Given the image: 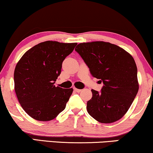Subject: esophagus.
Returning a JSON list of instances; mask_svg holds the SVG:
<instances>
[{
    "mask_svg": "<svg viewBox=\"0 0 153 153\" xmlns=\"http://www.w3.org/2000/svg\"><path fill=\"white\" fill-rule=\"evenodd\" d=\"M73 89H74V90L76 92H81V90H80V89H77V88H74Z\"/></svg>",
    "mask_w": 153,
    "mask_h": 153,
    "instance_id": "esophagus-1",
    "label": "esophagus"
}]
</instances>
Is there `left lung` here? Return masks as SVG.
<instances>
[{
	"instance_id": "left-lung-1",
	"label": "left lung",
	"mask_w": 153,
	"mask_h": 153,
	"mask_svg": "<svg viewBox=\"0 0 153 153\" xmlns=\"http://www.w3.org/2000/svg\"><path fill=\"white\" fill-rule=\"evenodd\" d=\"M86 63L91 75L103 82L101 92L92 90L87 110L100 123L121 119L138 91L137 66L132 56L109 42L80 43L75 49Z\"/></svg>"
}]
</instances>
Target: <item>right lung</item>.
<instances>
[{
  "instance_id": "add662e5",
  "label": "right lung",
  "mask_w": 153,
  "mask_h": 153,
  "mask_svg": "<svg viewBox=\"0 0 153 153\" xmlns=\"http://www.w3.org/2000/svg\"><path fill=\"white\" fill-rule=\"evenodd\" d=\"M77 43L46 41L25 52L14 72L15 91L21 107L41 121L53 119L65 109L73 88L56 87L62 63Z\"/></svg>"
}]
</instances>
